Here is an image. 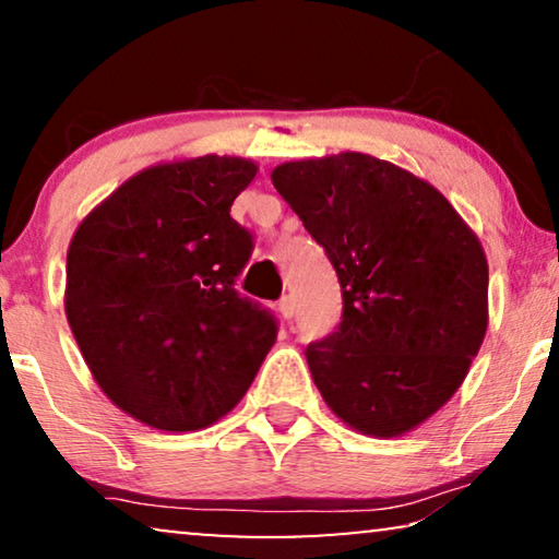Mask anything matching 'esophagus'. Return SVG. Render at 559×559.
Returning a JSON list of instances; mask_svg holds the SVG:
<instances>
[{
    "mask_svg": "<svg viewBox=\"0 0 559 559\" xmlns=\"http://www.w3.org/2000/svg\"><path fill=\"white\" fill-rule=\"evenodd\" d=\"M278 311H281V317L286 319V321L294 319V313H296V301H294V298L283 296L281 301H278Z\"/></svg>",
    "mask_w": 559,
    "mask_h": 559,
    "instance_id": "34e87169",
    "label": "esophagus"
}]
</instances>
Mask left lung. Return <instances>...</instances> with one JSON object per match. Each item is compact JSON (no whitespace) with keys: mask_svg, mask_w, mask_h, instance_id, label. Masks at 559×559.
<instances>
[{"mask_svg":"<svg viewBox=\"0 0 559 559\" xmlns=\"http://www.w3.org/2000/svg\"><path fill=\"white\" fill-rule=\"evenodd\" d=\"M271 179L342 286L340 326L306 347L321 397L365 436L418 428L484 342L481 242L436 187L369 154L288 162Z\"/></svg>","mask_w":559,"mask_h":559,"instance_id":"8db88e82","label":"left lung"}]
</instances>
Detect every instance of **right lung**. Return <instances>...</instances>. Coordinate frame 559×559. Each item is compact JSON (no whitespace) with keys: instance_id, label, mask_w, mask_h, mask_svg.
<instances>
[{"instance_id":"obj_1","label":"right lung","mask_w":559,"mask_h":559,"mask_svg":"<svg viewBox=\"0 0 559 559\" xmlns=\"http://www.w3.org/2000/svg\"><path fill=\"white\" fill-rule=\"evenodd\" d=\"M258 167L240 156L156 164L78 225L66 313L114 405L156 430H202L240 403L276 342L235 290L253 235L230 217Z\"/></svg>"}]
</instances>
